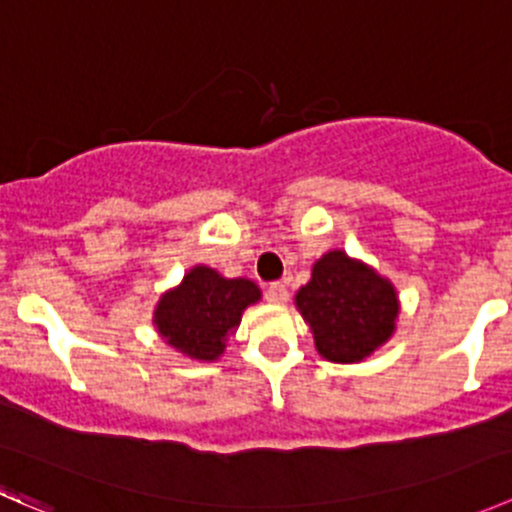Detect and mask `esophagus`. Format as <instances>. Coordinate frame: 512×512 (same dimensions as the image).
<instances>
[{
  "label": "esophagus",
  "mask_w": 512,
  "mask_h": 512,
  "mask_svg": "<svg viewBox=\"0 0 512 512\" xmlns=\"http://www.w3.org/2000/svg\"><path fill=\"white\" fill-rule=\"evenodd\" d=\"M289 299V289L287 285H282V282H272L270 287H267V302L272 304H285Z\"/></svg>",
  "instance_id": "1"
}]
</instances>
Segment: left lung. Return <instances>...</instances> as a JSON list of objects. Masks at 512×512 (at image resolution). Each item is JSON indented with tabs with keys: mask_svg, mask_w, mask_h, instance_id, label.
<instances>
[{
	"mask_svg": "<svg viewBox=\"0 0 512 512\" xmlns=\"http://www.w3.org/2000/svg\"><path fill=\"white\" fill-rule=\"evenodd\" d=\"M314 347L334 364H359L396 332L401 302L394 282L371 265L329 250L312 265V277L294 294Z\"/></svg>",
	"mask_w": 512,
	"mask_h": 512,
	"instance_id": "8db88e82",
	"label": "left lung"
}]
</instances>
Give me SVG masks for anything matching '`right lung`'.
Segmentation results:
<instances>
[{
	"instance_id": "right-lung-1",
	"label": "right lung",
	"mask_w": 512,
	"mask_h": 512,
	"mask_svg": "<svg viewBox=\"0 0 512 512\" xmlns=\"http://www.w3.org/2000/svg\"><path fill=\"white\" fill-rule=\"evenodd\" d=\"M262 292L247 277H225L208 265L185 272L180 285L165 289L153 309V327L170 349L195 361H218L242 312Z\"/></svg>"
}]
</instances>
